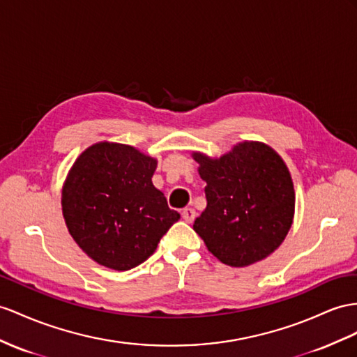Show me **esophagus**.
Listing matches in <instances>:
<instances>
[{"label":"esophagus","mask_w":357,"mask_h":357,"mask_svg":"<svg viewBox=\"0 0 357 357\" xmlns=\"http://www.w3.org/2000/svg\"><path fill=\"white\" fill-rule=\"evenodd\" d=\"M182 218H184L187 223H193V220L196 218V211L193 208L182 209Z\"/></svg>","instance_id":"1"}]
</instances>
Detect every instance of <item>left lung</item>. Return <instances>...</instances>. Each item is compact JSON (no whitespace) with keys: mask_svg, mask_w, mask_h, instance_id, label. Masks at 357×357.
Returning <instances> with one entry per match:
<instances>
[{"mask_svg":"<svg viewBox=\"0 0 357 357\" xmlns=\"http://www.w3.org/2000/svg\"><path fill=\"white\" fill-rule=\"evenodd\" d=\"M206 182V208L193 229L217 259L248 267L276 250L292 225L296 195L285 162L270 146L243 142L220 158L193 152Z\"/></svg>","mask_w":357,"mask_h":357,"instance_id":"1","label":"left lung"}]
</instances>
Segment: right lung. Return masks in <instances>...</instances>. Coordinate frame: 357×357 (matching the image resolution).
<instances>
[{"label":"right lung","mask_w":357,"mask_h":357,"mask_svg":"<svg viewBox=\"0 0 357 357\" xmlns=\"http://www.w3.org/2000/svg\"><path fill=\"white\" fill-rule=\"evenodd\" d=\"M157 160L132 146L100 142L79 155L61 190L69 234L100 266L131 270L179 220L152 184Z\"/></svg>","instance_id":"add662e5"}]
</instances>
